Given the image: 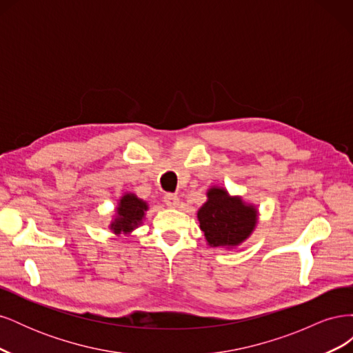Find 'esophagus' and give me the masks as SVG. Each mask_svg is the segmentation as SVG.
Returning <instances> with one entry per match:
<instances>
[{
    "label": "esophagus",
    "mask_w": 353,
    "mask_h": 353,
    "mask_svg": "<svg viewBox=\"0 0 353 353\" xmlns=\"http://www.w3.org/2000/svg\"><path fill=\"white\" fill-rule=\"evenodd\" d=\"M163 199H165L166 206H169V208H176L178 203H179V197L176 194H172V193L165 194Z\"/></svg>",
    "instance_id": "1"
}]
</instances>
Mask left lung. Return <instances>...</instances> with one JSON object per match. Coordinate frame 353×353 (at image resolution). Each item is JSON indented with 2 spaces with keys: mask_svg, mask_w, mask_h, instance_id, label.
I'll list each match as a JSON object with an SVG mask.
<instances>
[{
  "mask_svg": "<svg viewBox=\"0 0 353 353\" xmlns=\"http://www.w3.org/2000/svg\"><path fill=\"white\" fill-rule=\"evenodd\" d=\"M208 200L197 210L200 230L210 248L237 249L248 240L259 221L258 206L241 196H232L225 187L212 185Z\"/></svg>",
  "mask_w": 353,
  "mask_h": 353,
  "instance_id": "1",
  "label": "left lung"
}]
</instances>
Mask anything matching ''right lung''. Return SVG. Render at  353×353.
I'll list each match as a JSON object with an SVG mask.
<instances>
[{
    "label": "right lung",
    "instance_id": "obj_1",
    "mask_svg": "<svg viewBox=\"0 0 353 353\" xmlns=\"http://www.w3.org/2000/svg\"><path fill=\"white\" fill-rule=\"evenodd\" d=\"M148 203L134 193H123L114 209V215L109 223V230L117 237L130 234L143 225Z\"/></svg>",
    "mask_w": 353,
    "mask_h": 353
}]
</instances>
